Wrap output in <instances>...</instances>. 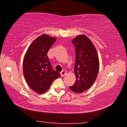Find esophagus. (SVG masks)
I'll list each match as a JSON object with an SVG mask.
<instances>
[{"mask_svg": "<svg viewBox=\"0 0 127 127\" xmlns=\"http://www.w3.org/2000/svg\"><path fill=\"white\" fill-rule=\"evenodd\" d=\"M66 74V72L65 70H62V72H61V76L62 77H64V76H65Z\"/></svg>", "mask_w": 127, "mask_h": 127, "instance_id": "1", "label": "esophagus"}]
</instances>
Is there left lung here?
Segmentation results:
<instances>
[{
    "label": "left lung",
    "mask_w": 127,
    "mask_h": 127,
    "mask_svg": "<svg viewBox=\"0 0 127 127\" xmlns=\"http://www.w3.org/2000/svg\"><path fill=\"white\" fill-rule=\"evenodd\" d=\"M72 42L75 47L76 80L69 88L74 93H81L91 87L96 79L99 66L98 56L93 43L84 34L77 36Z\"/></svg>",
    "instance_id": "left-lung-1"
}]
</instances>
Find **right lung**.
<instances>
[{"label": "right lung", "mask_w": 127, "mask_h": 127, "mask_svg": "<svg viewBox=\"0 0 127 127\" xmlns=\"http://www.w3.org/2000/svg\"><path fill=\"white\" fill-rule=\"evenodd\" d=\"M55 38L42 34L32 43L25 54L23 72L29 86L38 94L47 91L54 80L61 76L52 68L47 53Z\"/></svg>", "instance_id": "right-lung-1"}]
</instances>
